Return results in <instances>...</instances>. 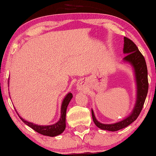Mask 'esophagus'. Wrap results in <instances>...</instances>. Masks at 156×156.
Returning a JSON list of instances; mask_svg holds the SVG:
<instances>
[{
    "label": "esophagus",
    "mask_w": 156,
    "mask_h": 156,
    "mask_svg": "<svg viewBox=\"0 0 156 156\" xmlns=\"http://www.w3.org/2000/svg\"><path fill=\"white\" fill-rule=\"evenodd\" d=\"M83 88H84V84H83L82 83H79L77 84V89L79 90H82Z\"/></svg>",
    "instance_id": "esophagus-1"
}]
</instances>
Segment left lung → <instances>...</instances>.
Here are the masks:
<instances>
[{
    "label": "left lung",
    "mask_w": 156,
    "mask_h": 156,
    "mask_svg": "<svg viewBox=\"0 0 156 156\" xmlns=\"http://www.w3.org/2000/svg\"><path fill=\"white\" fill-rule=\"evenodd\" d=\"M123 52L127 54L123 60L131 63L134 68L136 74V80L137 83V100L135 108L133 112L129 117L124 120L119 121L118 123L113 124H104L99 122L96 119L93 111L91 110L92 119L95 125L102 130H106L110 131H116L118 130L122 129L123 128L133 123L136 120L141 112L144 106L145 100L147 97L148 91V69L146 60L144 55L141 54L136 44L126 37H124V47Z\"/></svg>",
    "instance_id": "8db88e82"
}]
</instances>
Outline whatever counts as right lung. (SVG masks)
<instances>
[{
	"instance_id": "obj_1",
	"label": "right lung",
	"mask_w": 156,
	"mask_h": 156,
	"mask_svg": "<svg viewBox=\"0 0 156 156\" xmlns=\"http://www.w3.org/2000/svg\"><path fill=\"white\" fill-rule=\"evenodd\" d=\"M72 97H73V96H72V94L69 93L67 96H66L65 99H64L62 104L60 119H59L58 122H57L56 123H55V124L53 125H50V126L35 125L33 123L26 121L23 119L21 118L20 116L19 117H20L21 120H22L25 124L30 127L31 129H33L34 131H35L36 132H37V133L42 134V135L51 136V137L59 135V134L62 133L65 129L66 112H67V108L68 104H69V101H71Z\"/></svg>"
}]
</instances>
